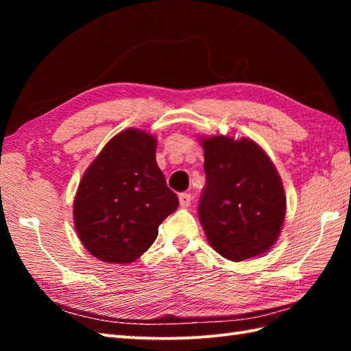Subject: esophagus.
Instances as JSON below:
<instances>
[{
    "mask_svg": "<svg viewBox=\"0 0 351 351\" xmlns=\"http://www.w3.org/2000/svg\"><path fill=\"white\" fill-rule=\"evenodd\" d=\"M191 199L193 197H191L190 193H181V195H180V204H181V206H184V208L190 206Z\"/></svg>",
    "mask_w": 351,
    "mask_h": 351,
    "instance_id": "esophagus-1",
    "label": "esophagus"
}]
</instances>
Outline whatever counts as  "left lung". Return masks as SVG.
Returning a JSON list of instances; mask_svg holds the SVG:
<instances>
[{
	"label": "left lung",
	"instance_id": "1",
	"mask_svg": "<svg viewBox=\"0 0 351 351\" xmlns=\"http://www.w3.org/2000/svg\"><path fill=\"white\" fill-rule=\"evenodd\" d=\"M206 185L199 220L223 258L244 261L270 250L285 220L287 197L268 155L250 138H202Z\"/></svg>",
	"mask_w": 351,
	"mask_h": 351
}]
</instances>
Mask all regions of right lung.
Instances as JSON below:
<instances>
[{
	"mask_svg": "<svg viewBox=\"0 0 351 351\" xmlns=\"http://www.w3.org/2000/svg\"><path fill=\"white\" fill-rule=\"evenodd\" d=\"M155 151L154 136L130 128L111 138L86 170L73 200V221L95 258L110 264L136 261L180 205Z\"/></svg>",
	"mask_w": 351,
	"mask_h": 351,
	"instance_id": "1",
	"label": "right lung"
}]
</instances>
